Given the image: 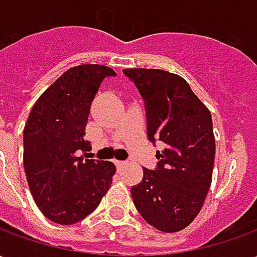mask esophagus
Returning <instances> with one entry per match:
<instances>
[{"label": "esophagus", "mask_w": 257, "mask_h": 257, "mask_svg": "<svg viewBox=\"0 0 257 257\" xmlns=\"http://www.w3.org/2000/svg\"><path fill=\"white\" fill-rule=\"evenodd\" d=\"M115 165H117L118 171H121V169H123V168L126 167L128 164H126L125 161H115Z\"/></svg>", "instance_id": "esophagus-1"}]
</instances>
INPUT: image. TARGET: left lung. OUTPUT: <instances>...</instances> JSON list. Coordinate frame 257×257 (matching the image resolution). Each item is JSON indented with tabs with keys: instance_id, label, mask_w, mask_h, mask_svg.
Masks as SVG:
<instances>
[{
	"instance_id": "8db88e82",
	"label": "left lung",
	"mask_w": 257,
	"mask_h": 257,
	"mask_svg": "<svg viewBox=\"0 0 257 257\" xmlns=\"http://www.w3.org/2000/svg\"><path fill=\"white\" fill-rule=\"evenodd\" d=\"M145 100L147 135L165 149L157 151L156 171L131 190L135 206L150 226L164 232L183 230L204 206L212 183L215 135L212 115L187 81L158 68H125Z\"/></svg>"
}]
</instances>
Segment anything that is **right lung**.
<instances>
[{"label":"right lung","instance_id":"add662e5","mask_svg":"<svg viewBox=\"0 0 257 257\" xmlns=\"http://www.w3.org/2000/svg\"><path fill=\"white\" fill-rule=\"evenodd\" d=\"M115 75L101 64L64 71L33 106L23 131V164L31 195L42 215L74 224L92 213L111 187L115 165L78 157L90 104L100 82Z\"/></svg>","mask_w":257,"mask_h":257}]
</instances>
